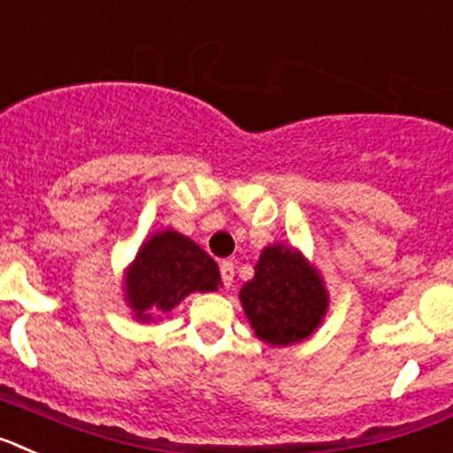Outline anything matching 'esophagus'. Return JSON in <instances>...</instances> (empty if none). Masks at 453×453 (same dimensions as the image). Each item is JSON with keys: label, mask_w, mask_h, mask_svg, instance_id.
<instances>
[{"label": "esophagus", "mask_w": 453, "mask_h": 453, "mask_svg": "<svg viewBox=\"0 0 453 453\" xmlns=\"http://www.w3.org/2000/svg\"><path fill=\"white\" fill-rule=\"evenodd\" d=\"M221 280L226 287H230L232 280H234V265L232 262H223L221 265Z\"/></svg>", "instance_id": "34e87169"}]
</instances>
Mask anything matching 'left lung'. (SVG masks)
<instances>
[{"mask_svg": "<svg viewBox=\"0 0 453 453\" xmlns=\"http://www.w3.org/2000/svg\"><path fill=\"white\" fill-rule=\"evenodd\" d=\"M239 301L255 335L271 346L308 340L324 324L330 305L321 271L282 242L259 253L255 278L239 289Z\"/></svg>", "mask_w": 453, "mask_h": 453, "instance_id": "obj_1", "label": "left lung"}]
</instances>
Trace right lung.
Returning <instances> with one entry per match:
<instances>
[{"mask_svg": "<svg viewBox=\"0 0 453 453\" xmlns=\"http://www.w3.org/2000/svg\"><path fill=\"white\" fill-rule=\"evenodd\" d=\"M221 271L198 243L182 232L166 227L141 243L125 269L123 298L141 324L161 319L194 292H216Z\"/></svg>", "mask_w": 453, "mask_h": 453, "instance_id": "right-lung-1", "label": "right lung"}]
</instances>
